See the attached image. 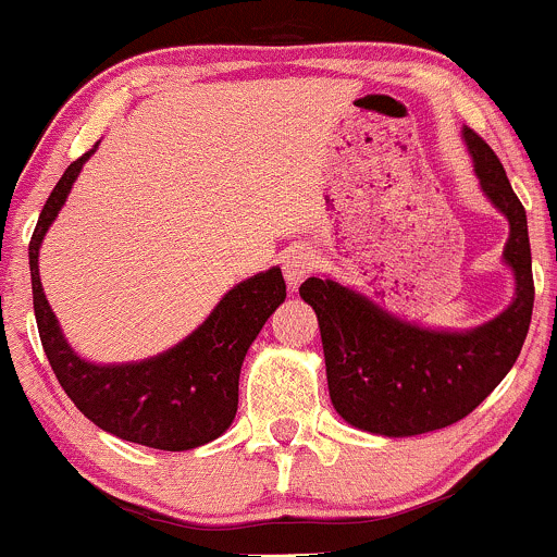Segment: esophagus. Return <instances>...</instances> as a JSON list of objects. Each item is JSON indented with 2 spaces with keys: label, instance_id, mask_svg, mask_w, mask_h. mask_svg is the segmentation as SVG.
<instances>
[{
  "label": "esophagus",
  "instance_id": "1",
  "mask_svg": "<svg viewBox=\"0 0 557 557\" xmlns=\"http://www.w3.org/2000/svg\"><path fill=\"white\" fill-rule=\"evenodd\" d=\"M314 267H317L314 253L307 248H290L288 253L283 256V274L285 280H288L290 288H298V285L314 272Z\"/></svg>",
  "mask_w": 557,
  "mask_h": 557
}]
</instances>
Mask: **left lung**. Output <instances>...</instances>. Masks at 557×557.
<instances>
[{"label":"left lung","mask_w":557,"mask_h":557,"mask_svg":"<svg viewBox=\"0 0 557 557\" xmlns=\"http://www.w3.org/2000/svg\"><path fill=\"white\" fill-rule=\"evenodd\" d=\"M462 139L488 203L510 224L503 250L516 280L510 307L470 330H428L330 277L298 288L320 320L335 412L375 436H420L462 420L499 386L527 341L534 309L527 211L494 150L468 126Z\"/></svg>","instance_id":"1"}]
</instances>
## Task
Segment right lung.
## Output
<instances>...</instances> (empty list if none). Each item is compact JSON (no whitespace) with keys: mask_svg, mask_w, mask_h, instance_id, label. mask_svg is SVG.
<instances>
[{"mask_svg":"<svg viewBox=\"0 0 557 557\" xmlns=\"http://www.w3.org/2000/svg\"><path fill=\"white\" fill-rule=\"evenodd\" d=\"M73 161L39 213L28 246L39 338L69 399L102 431L143 447L185 451L222 436L237 412L240 368L259 330L285 301L280 267L237 283L185 341L143 362L100 364L71 348L39 280V248L91 152Z\"/></svg>","mask_w":557,"mask_h":557,"instance_id":"1","label":"right lung"}]
</instances>
